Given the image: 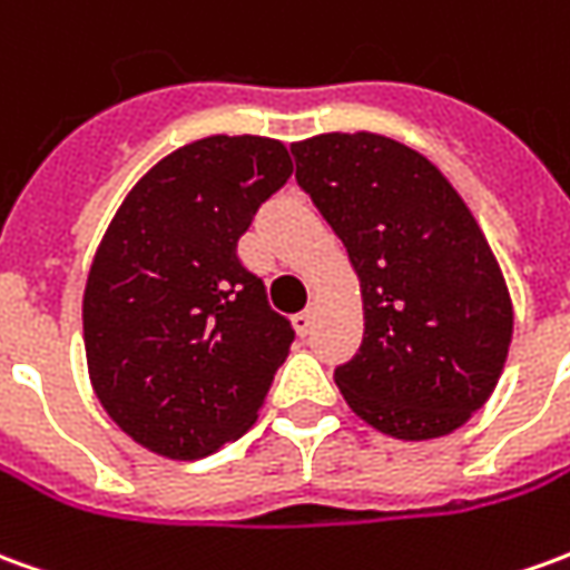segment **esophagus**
I'll return each mask as SVG.
<instances>
[{
	"label": "esophagus",
	"instance_id": "obj_1",
	"mask_svg": "<svg viewBox=\"0 0 570 570\" xmlns=\"http://www.w3.org/2000/svg\"><path fill=\"white\" fill-rule=\"evenodd\" d=\"M312 324H314V308H312V305H308L305 312H298L296 317H293V326H296L298 336H308V330H312Z\"/></svg>",
	"mask_w": 570,
	"mask_h": 570
}]
</instances>
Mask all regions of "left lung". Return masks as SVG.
<instances>
[{"instance_id":"obj_1","label":"left lung","mask_w":570,"mask_h":570,"mask_svg":"<svg viewBox=\"0 0 570 570\" xmlns=\"http://www.w3.org/2000/svg\"><path fill=\"white\" fill-rule=\"evenodd\" d=\"M289 150L364 296L361 348L333 373L342 397L382 435H451L491 397L512 342V298L479 222L438 166L385 135Z\"/></svg>"}]
</instances>
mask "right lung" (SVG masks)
Segmentation results:
<instances>
[{"instance_id":"add662e5","label":"right lung","mask_w":570,"mask_h":570,"mask_svg":"<svg viewBox=\"0 0 570 570\" xmlns=\"http://www.w3.org/2000/svg\"><path fill=\"white\" fill-rule=\"evenodd\" d=\"M293 175L262 135H209L129 190L95 253L82 340L107 416L147 451L200 460L256 423L293 326L237 258Z\"/></svg>"}]
</instances>
